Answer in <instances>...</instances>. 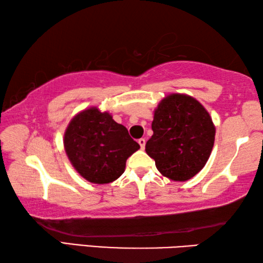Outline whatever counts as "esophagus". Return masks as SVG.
I'll list each match as a JSON object with an SVG mask.
<instances>
[{"label":"esophagus","mask_w":263,"mask_h":263,"mask_svg":"<svg viewBox=\"0 0 263 263\" xmlns=\"http://www.w3.org/2000/svg\"><path fill=\"white\" fill-rule=\"evenodd\" d=\"M138 142H139L140 148H141V149H144V148H145V145H146V140H145V139H142V138H141V139L138 140Z\"/></svg>","instance_id":"1"}]
</instances>
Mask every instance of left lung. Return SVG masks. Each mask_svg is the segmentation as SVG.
<instances>
[{"label": "left lung", "instance_id": "1", "mask_svg": "<svg viewBox=\"0 0 263 263\" xmlns=\"http://www.w3.org/2000/svg\"><path fill=\"white\" fill-rule=\"evenodd\" d=\"M153 136L145 151L161 175L175 182L190 180L208 162L216 126L208 110L186 94H169L154 109Z\"/></svg>", "mask_w": 263, "mask_h": 263}]
</instances>
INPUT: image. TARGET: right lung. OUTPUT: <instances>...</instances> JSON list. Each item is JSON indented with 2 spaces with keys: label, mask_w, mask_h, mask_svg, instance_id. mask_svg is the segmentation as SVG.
I'll return each mask as SVG.
<instances>
[{
  "label": "right lung",
  "mask_w": 263,
  "mask_h": 263,
  "mask_svg": "<svg viewBox=\"0 0 263 263\" xmlns=\"http://www.w3.org/2000/svg\"><path fill=\"white\" fill-rule=\"evenodd\" d=\"M64 147L72 166L84 180L108 184L125 172L126 160L140 146L110 112L89 106L70 119L64 133Z\"/></svg>",
  "instance_id": "add662e5"
}]
</instances>
